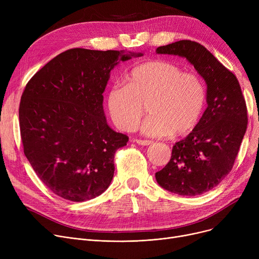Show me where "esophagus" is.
Instances as JSON below:
<instances>
[{"mask_svg":"<svg viewBox=\"0 0 259 259\" xmlns=\"http://www.w3.org/2000/svg\"><path fill=\"white\" fill-rule=\"evenodd\" d=\"M133 142L142 146H149L153 143L152 141H147V140H133Z\"/></svg>","mask_w":259,"mask_h":259,"instance_id":"esophagus-1","label":"esophagus"}]
</instances>
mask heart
Masks as SVG:
<instances>
[{
	"label": "heart",
	"mask_w": 259,
	"mask_h": 259,
	"mask_svg": "<svg viewBox=\"0 0 259 259\" xmlns=\"http://www.w3.org/2000/svg\"><path fill=\"white\" fill-rule=\"evenodd\" d=\"M125 85H114L107 92L109 115L120 130L137 127L148 106L141 126L147 137H183L198 124L205 110L207 93L202 79L194 72L166 60H153L133 67L125 74Z\"/></svg>",
	"instance_id": "1"
}]
</instances>
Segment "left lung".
Instances as JSON below:
<instances>
[{"label": "left lung", "instance_id": "1", "mask_svg": "<svg viewBox=\"0 0 259 259\" xmlns=\"http://www.w3.org/2000/svg\"><path fill=\"white\" fill-rule=\"evenodd\" d=\"M185 58L207 85L208 107L197 126L175 143L170 161L155 173L158 185L182 196H196L232 170L248 125L247 106L236 76L202 45L184 39L156 49Z\"/></svg>", "mask_w": 259, "mask_h": 259}]
</instances>
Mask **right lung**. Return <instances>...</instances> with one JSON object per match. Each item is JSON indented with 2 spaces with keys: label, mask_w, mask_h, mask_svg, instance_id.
<instances>
[{
  "label": "right lung",
  "mask_w": 259,
  "mask_h": 259,
  "mask_svg": "<svg viewBox=\"0 0 259 259\" xmlns=\"http://www.w3.org/2000/svg\"><path fill=\"white\" fill-rule=\"evenodd\" d=\"M142 56L73 48L27 83L19 109L24 153L54 194L85 201L110 186L114 153L129 139L109 127L103 93L115 66Z\"/></svg>",
  "instance_id": "obj_1"
}]
</instances>
